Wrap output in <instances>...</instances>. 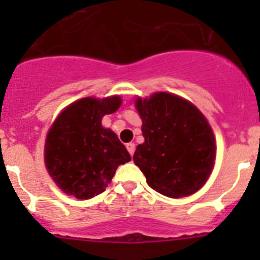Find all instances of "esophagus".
<instances>
[{"label":"esophagus","instance_id":"obj_1","mask_svg":"<svg viewBox=\"0 0 260 260\" xmlns=\"http://www.w3.org/2000/svg\"><path fill=\"white\" fill-rule=\"evenodd\" d=\"M126 148H127V151H128V153H130V155H134V151H135V144L134 143H127L126 144Z\"/></svg>","mask_w":260,"mask_h":260}]
</instances>
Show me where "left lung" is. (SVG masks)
<instances>
[{
    "label": "left lung",
    "instance_id": "8db88e82",
    "mask_svg": "<svg viewBox=\"0 0 260 260\" xmlns=\"http://www.w3.org/2000/svg\"><path fill=\"white\" fill-rule=\"evenodd\" d=\"M144 143L138 144L133 160L147 183L169 198L198 191L212 172L216 142L212 128L198 108L168 92L138 98Z\"/></svg>",
    "mask_w": 260,
    "mask_h": 260
}]
</instances>
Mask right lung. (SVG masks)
Masks as SVG:
<instances>
[{
  "label": "right lung",
  "instance_id": "obj_1",
  "mask_svg": "<svg viewBox=\"0 0 260 260\" xmlns=\"http://www.w3.org/2000/svg\"><path fill=\"white\" fill-rule=\"evenodd\" d=\"M121 103L119 96L83 98L53 122L45 139V167L65 194L77 199L102 194L117 168L132 160L118 137L102 125L103 117L114 113Z\"/></svg>",
  "mask_w": 260,
  "mask_h": 260
}]
</instances>
